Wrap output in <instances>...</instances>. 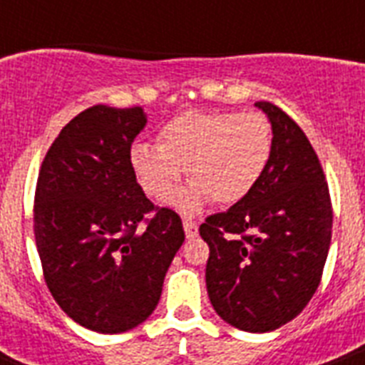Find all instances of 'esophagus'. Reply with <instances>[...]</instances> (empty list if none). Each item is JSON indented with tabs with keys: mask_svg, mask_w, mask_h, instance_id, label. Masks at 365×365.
I'll use <instances>...</instances> for the list:
<instances>
[{
	"mask_svg": "<svg viewBox=\"0 0 365 365\" xmlns=\"http://www.w3.org/2000/svg\"><path fill=\"white\" fill-rule=\"evenodd\" d=\"M183 231H185V237H187V239H195V237L199 235L197 223L191 222V220H183Z\"/></svg>",
	"mask_w": 365,
	"mask_h": 365,
	"instance_id": "34e87169",
	"label": "esophagus"
}]
</instances>
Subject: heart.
I'll return each mask as SVG.
<instances>
[{
    "label": "heart",
    "mask_w": 365,
    "mask_h": 365,
    "mask_svg": "<svg viewBox=\"0 0 365 365\" xmlns=\"http://www.w3.org/2000/svg\"><path fill=\"white\" fill-rule=\"evenodd\" d=\"M272 155V128L261 113L187 111L159 132V145L138 143L130 165L149 197L163 199L187 172L191 185L168 197V205L193 216L212 200L237 205L259 183Z\"/></svg>",
    "instance_id": "heart-1"
}]
</instances>
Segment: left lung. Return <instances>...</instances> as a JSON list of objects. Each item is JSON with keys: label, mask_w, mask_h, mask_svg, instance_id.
<instances>
[{"label": "left lung", "mask_w": 365, "mask_h": 365, "mask_svg": "<svg viewBox=\"0 0 365 365\" xmlns=\"http://www.w3.org/2000/svg\"><path fill=\"white\" fill-rule=\"evenodd\" d=\"M272 155L259 183L199 227L210 248L206 289L235 328L265 334L294 320L322 278L334 210L322 165L299 125L271 102Z\"/></svg>", "instance_id": "1"}]
</instances>
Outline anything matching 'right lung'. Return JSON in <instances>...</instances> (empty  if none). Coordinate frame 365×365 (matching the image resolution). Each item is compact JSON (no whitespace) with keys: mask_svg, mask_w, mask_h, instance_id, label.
I'll return each instance as SVG.
<instances>
[{"mask_svg":"<svg viewBox=\"0 0 365 365\" xmlns=\"http://www.w3.org/2000/svg\"><path fill=\"white\" fill-rule=\"evenodd\" d=\"M145 123L142 108L81 111L37 178L34 233L47 288L71 320L98 334L128 331L155 311L185 240L180 216L155 206L132 170L130 145Z\"/></svg>","mask_w":365,"mask_h":365,"instance_id":"right-lung-1","label":"right lung"}]
</instances>
